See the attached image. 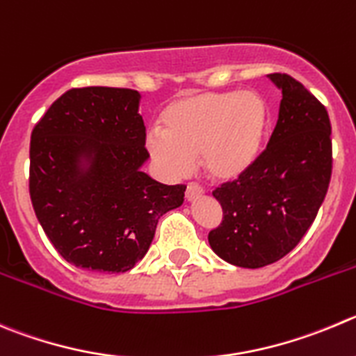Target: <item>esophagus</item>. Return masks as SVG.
<instances>
[{"mask_svg":"<svg viewBox=\"0 0 356 356\" xmlns=\"http://www.w3.org/2000/svg\"><path fill=\"white\" fill-rule=\"evenodd\" d=\"M204 193V186H200L198 182H189L188 188H186V198H188V200H195V198L202 197Z\"/></svg>","mask_w":356,"mask_h":356,"instance_id":"esophagus-1","label":"esophagus"}]
</instances>
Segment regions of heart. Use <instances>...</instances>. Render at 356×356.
Returning a JSON list of instances; mask_svg holds the SVG:
<instances>
[{
  "mask_svg": "<svg viewBox=\"0 0 356 356\" xmlns=\"http://www.w3.org/2000/svg\"><path fill=\"white\" fill-rule=\"evenodd\" d=\"M267 126V103L257 92H193L163 111V131L152 129L145 144L168 177L188 175L200 156L212 179L234 181L258 159Z\"/></svg>",
  "mask_w": 356,
  "mask_h": 356,
  "instance_id": "heart-1",
  "label": "heart"
}]
</instances>
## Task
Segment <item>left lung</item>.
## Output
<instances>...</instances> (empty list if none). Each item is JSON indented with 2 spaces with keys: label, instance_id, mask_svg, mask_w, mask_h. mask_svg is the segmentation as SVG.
<instances>
[{
  "label": "left lung",
  "instance_id": "left-lung-1",
  "mask_svg": "<svg viewBox=\"0 0 356 356\" xmlns=\"http://www.w3.org/2000/svg\"><path fill=\"white\" fill-rule=\"evenodd\" d=\"M270 79L283 99L267 147L245 174L212 191L223 219L209 232V244L245 268L275 264L297 248L327 197L334 163L323 103L286 73Z\"/></svg>",
  "mask_w": 356,
  "mask_h": 356
}]
</instances>
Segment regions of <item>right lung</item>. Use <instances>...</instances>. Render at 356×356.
Returning <instances> with one entry per match:
<instances>
[{"label":"right lung","instance_id":"right-lung-1","mask_svg":"<svg viewBox=\"0 0 356 356\" xmlns=\"http://www.w3.org/2000/svg\"><path fill=\"white\" fill-rule=\"evenodd\" d=\"M138 99L135 89L73 88L33 128V209L56 251L75 267L129 270L147 253L159 218L184 202V184L140 172L149 152Z\"/></svg>","mask_w":356,"mask_h":356}]
</instances>
